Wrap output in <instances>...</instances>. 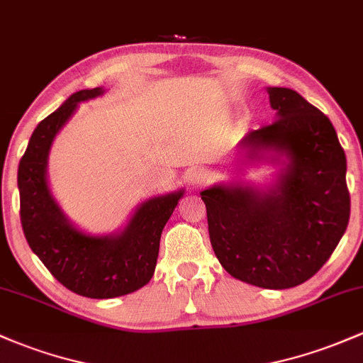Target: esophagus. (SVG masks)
I'll use <instances>...</instances> for the list:
<instances>
[{"mask_svg": "<svg viewBox=\"0 0 363 363\" xmlns=\"http://www.w3.org/2000/svg\"><path fill=\"white\" fill-rule=\"evenodd\" d=\"M186 182H189V185L192 186V189H201V186H204L206 183L209 182L208 171H204V169L190 171V174H189V178H186Z\"/></svg>", "mask_w": 363, "mask_h": 363, "instance_id": "obj_1", "label": "esophagus"}]
</instances>
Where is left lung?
Returning <instances> with one entry per match:
<instances>
[{"label":"left lung","instance_id":"left-lung-1","mask_svg":"<svg viewBox=\"0 0 363 363\" xmlns=\"http://www.w3.org/2000/svg\"><path fill=\"white\" fill-rule=\"evenodd\" d=\"M275 121L239 143L242 166H279L272 185L244 180L202 190L221 267L263 289H289L323 267L346 232V155L333 123L289 88H267Z\"/></svg>","mask_w":363,"mask_h":363}]
</instances>
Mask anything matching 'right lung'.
<instances>
[{
    "label": "right lung",
    "mask_w": 363,
    "mask_h": 363,
    "mask_svg": "<svg viewBox=\"0 0 363 363\" xmlns=\"http://www.w3.org/2000/svg\"><path fill=\"white\" fill-rule=\"evenodd\" d=\"M104 88L72 93L34 130L18 164L21 221L34 255L62 286L79 296L108 299L149 284L159 256V240L185 190L150 197L136 206L124 228L93 235L72 223L48 185L53 140L81 102L104 95Z\"/></svg>",
    "instance_id": "1"
}]
</instances>
